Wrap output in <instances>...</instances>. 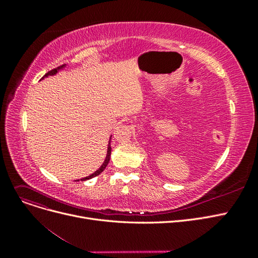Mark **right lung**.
<instances>
[{"label":"right lung","mask_w":258,"mask_h":258,"mask_svg":"<svg viewBox=\"0 0 258 258\" xmlns=\"http://www.w3.org/2000/svg\"><path fill=\"white\" fill-rule=\"evenodd\" d=\"M67 68V64H63V66H60V67H58V68H56V69H53V70H51V71H49L48 73H46L43 77H42V80H44V79H46V77H48V76H53V75H56V74H58L59 72H61L62 70H64ZM111 138H112V136L110 137V140H108V143H107V151H106V156H105V159H104V161H103V163L102 165H101V167L98 169V170H96L95 172H93L92 174H90V175H88V176H86V177H83V178H81V181H87V179H90V178H92V177H95V176H97V175H99L101 172H102V171L106 168V166H107V163L110 162V158H111V151H112V147H111ZM77 182L80 181V179H76Z\"/></svg>","instance_id":"1"}]
</instances>
